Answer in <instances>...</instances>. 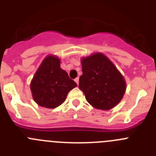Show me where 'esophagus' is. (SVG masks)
Listing matches in <instances>:
<instances>
[{"instance_id":"1","label":"esophagus","mask_w":156,"mask_h":156,"mask_svg":"<svg viewBox=\"0 0 156 156\" xmlns=\"http://www.w3.org/2000/svg\"><path fill=\"white\" fill-rule=\"evenodd\" d=\"M75 82L77 84H79V78H78V77L75 79Z\"/></svg>"}]
</instances>
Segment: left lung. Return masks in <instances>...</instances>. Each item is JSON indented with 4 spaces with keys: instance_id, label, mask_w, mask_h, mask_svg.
I'll return each instance as SVG.
<instances>
[{
    "instance_id": "8db88e82",
    "label": "left lung",
    "mask_w": 156,
    "mask_h": 156,
    "mask_svg": "<svg viewBox=\"0 0 156 156\" xmlns=\"http://www.w3.org/2000/svg\"><path fill=\"white\" fill-rule=\"evenodd\" d=\"M79 87L94 108L109 110L120 102L126 89L123 76L104 54L96 52L81 59Z\"/></svg>"
}]
</instances>
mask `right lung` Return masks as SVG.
I'll return each mask as SVG.
<instances>
[{
	"mask_svg": "<svg viewBox=\"0 0 156 156\" xmlns=\"http://www.w3.org/2000/svg\"><path fill=\"white\" fill-rule=\"evenodd\" d=\"M61 60L50 55L45 58L34 74L30 90L34 101L47 108H55L66 101L67 94L77 84L60 67Z\"/></svg>",
	"mask_w": 156,
	"mask_h": 156,
	"instance_id": "right-lung-1",
	"label": "right lung"
}]
</instances>
